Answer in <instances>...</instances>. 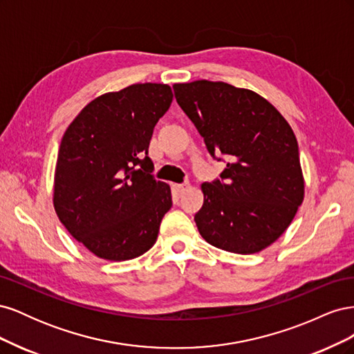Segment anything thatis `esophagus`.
Returning a JSON list of instances; mask_svg holds the SVG:
<instances>
[{
	"mask_svg": "<svg viewBox=\"0 0 354 354\" xmlns=\"http://www.w3.org/2000/svg\"><path fill=\"white\" fill-rule=\"evenodd\" d=\"M176 189H177V192H178V194H180V195H183V194H185V192H187V190L190 189V185H189V183H183V185H177V186H176Z\"/></svg>",
	"mask_w": 354,
	"mask_h": 354,
	"instance_id": "esophagus-1",
	"label": "esophagus"
}]
</instances>
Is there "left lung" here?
Here are the masks:
<instances>
[{
  "mask_svg": "<svg viewBox=\"0 0 354 354\" xmlns=\"http://www.w3.org/2000/svg\"><path fill=\"white\" fill-rule=\"evenodd\" d=\"M180 108L209 153L226 155L223 181L203 183L201 236L234 254L260 252L289 227L304 199L291 125L263 95L221 81L174 84Z\"/></svg>",
  "mask_w": 354,
  "mask_h": 354,
  "instance_id": "1",
  "label": "left lung"
}]
</instances>
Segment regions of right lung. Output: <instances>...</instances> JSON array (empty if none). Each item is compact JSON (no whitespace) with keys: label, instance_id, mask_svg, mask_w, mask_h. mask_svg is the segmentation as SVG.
Segmentation results:
<instances>
[{"label":"right lung","instance_id":"add662e5","mask_svg":"<svg viewBox=\"0 0 354 354\" xmlns=\"http://www.w3.org/2000/svg\"><path fill=\"white\" fill-rule=\"evenodd\" d=\"M171 102L167 84L104 93L62 137L53 205L72 236L99 259L127 261L152 248L173 205L171 187L147 171L153 128Z\"/></svg>","mask_w":354,"mask_h":354}]
</instances>
